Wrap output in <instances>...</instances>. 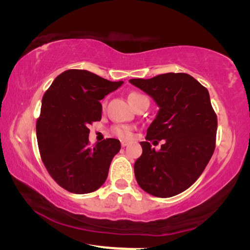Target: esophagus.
Returning a JSON list of instances; mask_svg holds the SVG:
<instances>
[{
  "label": "esophagus",
  "instance_id": "1",
  "mask_svg": "<svg viewBox=\"0 0 250 250\" xmlns=\"http://www.w3.org/2000/svg\"><path fill=\"white\" fill-rule=\"evenodd\" d=\"M121 146H124V147H125V146H128V141H125V140H122V141H121Z\"/></svg>",
  "mask_w": 250,
  "mask_h": 250
}]
</instances>
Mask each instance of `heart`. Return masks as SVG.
Here are the masks:
<instances>
[{
  "label": "heart",
  "mask_w": 250,
  "mask_h": 250,
  "mask_svg": "<svg viewBox=\"0 0 250 250\" xmlns=\"http://www.w3.org/2000/svg\"><path fill=\"white\" fill-rule=\"evenodd\" d=\"M143 97L146 96L139 94V92H132V94L129 95V101L131 104L134 105V104L140 98H143ZM113 132H115V134L118 135L119 138L128 139L131 137V134H132V129L128 125H117L113 128Z\"/></svg>",
  "instance_id": "1"
}]
</instances>
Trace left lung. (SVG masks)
<instances>
[{"instance_id": "1", "label": "left lung", "mask_w": 250, "mask_h": 250, "mask_svg": "<svg viewBox=\"0 0 250 250\" xmlns=\"http://www.w3.org/2000/svg\"><path fill=\"white\" fill-rule=\"evenodd\" d=\"M129 82L160 108L146 130V141L140 142L142 154L134 163L135 179L153 196L177 195L200 177L214 153L217 117L208 90L184 73ZM153 140L166 142L155 151L148 142Z\"/></svg>"}]
</instances>
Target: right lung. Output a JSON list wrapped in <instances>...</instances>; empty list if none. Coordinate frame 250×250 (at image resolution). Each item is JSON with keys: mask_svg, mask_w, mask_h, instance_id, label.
Masks as SVG:
<instances>
[{"mask_svg": "<svg viewBox=\"0 0 250 250\" xmlns=\"http://www.w3.org/2000/svg\"><path fill=\"white\" fill-rule=\"evenodd\" d=\"M122 83L88 70L68 69L45 92L36 124L41 158L50 176L70 193L95 192L107 180L120 141L105 139L91 147L88 126L101 120L100 100Z\"/></svg>", "mask_w": 250, "mask_h": 250, "instance_id": "obj_1", "label": "right lung"}]
</instances>
